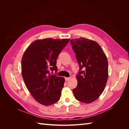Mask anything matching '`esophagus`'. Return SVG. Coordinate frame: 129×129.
I'll list each match as a JSON object with an SVG mask.
<instances>
[{
  "label": "esophagus",
  "mask_w": 129,
  "mask_h": 129,
  "mask_svg": "<svg viewBox=\"0 0 129 129\" xmlns=\"http://www.w3.org/2000/svg\"><path fill=\"white\" fill-rule=\"evenodd\" d=\"M70 79H71V77H65V80L66 81H68Z\"/></svg>",
  "instance_id": "34e87169"
}]
</instances>
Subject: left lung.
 Masks as SVG:
<instances>
[{
    "label": "left lung",
    "mask_w": 129,
    "mask_h": 129,
    "mask_svg": "<svg viewBox=\"0 0 129 129\" xmlns=\"http://www.w3.org/2000/svg\"><path fill=\"white\" fill-rule=\"evenodd\" d=\"M80 66L77 87L73 90L75 99L89 104L102 94L108 78V62L102 48L95 41L84 38L70 40Z\"/></svg>",
    "instance_id": "obj_1"
}]
</instances>
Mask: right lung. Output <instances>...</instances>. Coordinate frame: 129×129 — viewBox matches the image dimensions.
I'll use <instances>...</instances> for the list:
<instances>
[{"mask_svg":"<svg viewBox=\"0 0 129 129\" xmlns=\"http://www.w3.org/2000/svg\"><path fill=\"white\" fill-rule=\"evenodd\" d=\"M69 39H38L30 44L21 59V74L26 86L38 103L46 105L58 102L64 78L51 75L57 72L56 59Z\"/></svg>","mask_w":129,"mask_h":129,"instance_id":"1","label":"right lung"}]
</instances>
